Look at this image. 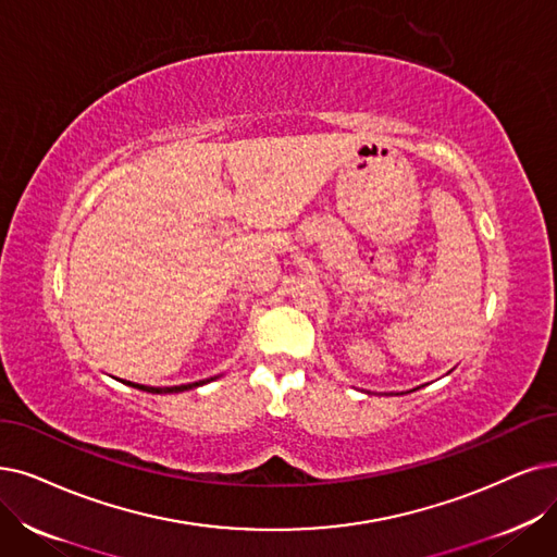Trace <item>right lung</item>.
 I'll use <instances>...</instances> for the list:
<instances>
[{
	"label": "right lung",
	"instance_id": "obj_1",
	"mask_svg": "<svg viewBox=\"0 0 557 557\" xmlns=\"http://www.w3.org/2000/svg\"><path fill=\"white\" fill-rule=\"evenodd\" d=\"M210 380H203V382H196V384H183V386H169V388H150V386H141V384H132L127 382V386H135L139 391H148V393H181V391H189V388H196V386H203L208 384Z\"/></svg>",
	"mask_w": 557,
	"mask_h": 557
}]
</instances>
